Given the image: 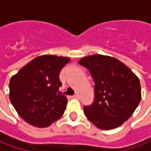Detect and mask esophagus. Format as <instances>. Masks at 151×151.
I'll use <instances>...</instances> for the list:
<instances>
[{
  "label": "esophagus",
  "mask_w": 151,
  "mask_h": 151,
  "mask_svg": "<svg viewBox=\"0 0 151 151\" xmlns=\"http://www.w3.org/2000/svg\"><path fill=\"white\" fill-rule=\"evenodd\" d=\"M73 98H75V99H78L79 98V95L78 94H75L74 96H72Z\"/></svg>",
  "instance_id": "34e87169"
}]
</instances>
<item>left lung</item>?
Here are the masks:
<instances>
[{
	"label": "left lung",
	"mask_w": 151,
	"mask_h": 151,
	"mask_svg": "<svg viewBox=\"0 0 151 151\" xmlns=\"http://www.w3.org/2000/svg\"><path fill=\"white\" fill-rule=\"evenodd\" d=\"M94 81V101L84 107L86 118L97 128L112 129L130 117L141 100L140 83L130 69L117 59L95 55L82 58Z\"/></svg>",
	"instance_id": "1"
}]
</instances>
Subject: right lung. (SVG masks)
Wrapping results in <instances>:
<instances>
[{"label":"right lung","mask_w":151,"mask_h":151,"mask_svg":"<svg viewBox=\"0 0 151 151\" xmlns=\"http://www.w3.org/2000/svg\"><path fill=\"white\" fill-rule=\"evenodd\" d=\"M69 61V58L42 55L11 78V102L28 124L44 128L64 114L68 100L60 91V72Z\"/></svg>","instance_id":"right-lung-1"}]
</instances>
